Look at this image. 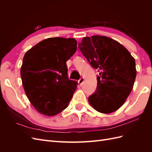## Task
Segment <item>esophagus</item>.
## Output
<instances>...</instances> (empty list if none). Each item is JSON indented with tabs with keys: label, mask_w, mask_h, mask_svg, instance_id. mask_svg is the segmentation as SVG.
<instances>
[{
	"label": "esophagus",
	"mask_w": 152,
	"mask_h": 152,
	"mask_svg": "<svg viewBox=\"0 0 152 152\" xmlns=\"http://www.w3.org/2000/svg\"><path fill=\"white\" fill-rule=\"evenodd\" d=\"M84 79L83 77H82V78H80V79L79 80V83L80 84V85H82V84L84 83Z\"/></svg>",
	"instance_id": "34e87169"
}]
</instances>
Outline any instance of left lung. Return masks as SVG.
I'll list each match as a JSON object with an SVG mask.
<instances>
[{
  "mask_svg": "<svg viewBox=\"0 0 152 152\" xmlns=\"http://www.w3.org/2000/svg\"><path fill=\"white\" fill-rule=\"evenodd\" d=\"M79 48L99 75L88 101L96 111L110 113L120 108L130 94L136 77L135 59L117 41L105 36L86 37Z\"/></svg>",
  "mask_w": 152,
  "mask_h": 152,
  "instance_id": "left-lung-1",
  "label": "left lung"
}]
</instances>
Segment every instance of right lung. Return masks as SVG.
I'll return each instance as SVG.
<instances>
[{
	"label": "right lung",
	"instance_id": "obj_1",
	"mask_svg": "<svg viewBox=\"0 0 152 152\" xmlns=\"http://www.w3.org/2000/svg\"><path fill=\"white\" fill-rule=\"evenodd\" d=\"M73 38L52 37L26 51L20 74L27 98L39 113L54 116L68 107L77 82L68 79L66 62L75 54Z\"/></svg>",
	"mask_w": 152,
	"mask_h": 152
}]
</instances>
